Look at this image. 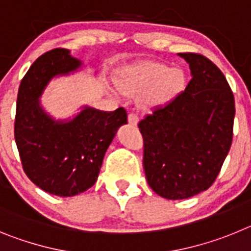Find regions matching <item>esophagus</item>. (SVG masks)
I'll use <instances>...</instances> for the list:
<instances>
[{"mask_svg": "<svg viewBox=\"0 0 251 251\" xmlns=\"http://www.w3.org/2000/svg\"><path fill=\"white\" fill-rule=\"evenodd\" d=\"M138 121H139V117L137 113L130 112L129 114H128V123H129L130 126H137Z\"/></svg>", "mask_w": 251, "mask_h": 251, "instance_id": "34e87169", "label": "esophagus"}]
</instances>
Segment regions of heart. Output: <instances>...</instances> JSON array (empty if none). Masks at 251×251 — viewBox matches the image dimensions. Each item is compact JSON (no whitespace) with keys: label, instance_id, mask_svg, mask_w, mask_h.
<instances>
[{"label":"heart","instance_id":"obj_1","mask_svg":"<svg viewBox=\"0 0 251 251\" xmlns=\"http://www.w3.org/2000/svg\"><path fill=\"white\" fill-rule=\"evenodd\" d=\"M159 80L161 81L153 92L152 100L156 103H165L171 98H174L182 89L185 84V74L182 70L177 68L168 70L166 65H156L151 68L143 76L128 81L124 85V89L128 93H142L151 84L157 83Z\"/></svg>","mask_w":251,"mask_h":251}]
</instances>
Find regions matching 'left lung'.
Returning <instances> with one entry per match:
<instances>
[{
    "label": "left lung",
    "mask_w": 251,
    "mask_h": 251,
    "mask_svg": "<svg viewBox=\"0 0 251 251\" xmlns=\"http://www.w3.org/2000/svg\"><path fill=\"white\" fill-rule=\"evenodd\" d=\"M191 80L183 92L138 123L148 185L168 200L207 190L232 142L235 100L221 70L206 56L183 52Z\"/></svg>",
    "instance_id": "1"
}]
</instances>
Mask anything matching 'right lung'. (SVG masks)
Returning <instances> with one entry per match:
<instances>
[{
    "label": "right lung",
    "instance_id": "1",
    "mask_svg": "<svg viewBox=\"0 0 251 251\" xmlns=\"http://www.w3.org/2000/svg\"><path fill=\"white\" fill-rule=\"evenodd\" d=\"M68 49H52L22 77L17 94L15 141L26 176L41 190L75 196L98 178L104 154L117 129L127 124V112H101L86 106L70 122H55L40 106V95L54 76L80 66Z\"/></svg>",
    "mask_w": 251,
    "mask_h": 251
}]
</instances>
